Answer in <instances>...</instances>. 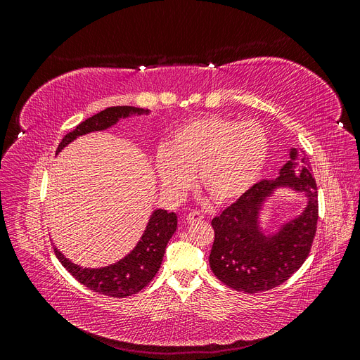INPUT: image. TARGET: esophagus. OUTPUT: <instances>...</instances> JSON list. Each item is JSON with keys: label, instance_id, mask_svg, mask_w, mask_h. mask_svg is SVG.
Returning a JSON list of instances; mask_svg holds the SVG:
<instances>
[{"label": "esophagus", "instance_id": "esophagus-1", "mask_svg": "<svg viewBox=\"0 0 360 360\" xmlns=\"http://www.w3.org/2000/svg\"><path fill=\"white\" fill-rule=\"evenodd\" d=\"M186 219H188V222H197V221L204 219V214H202V212H200V210H192V212L186 216Z\"/></svg>", "mask_w": 360, "mask_h": 360}]
</instances>
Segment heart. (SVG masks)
<instances>
[{"mask_svg": "<svg viewBox=\"0 0 360 360\" xmlns=\"http://www.w3.org/2000/svg\"><path fill=\"white\" fill-rule=\"evenodd\" d=\"M267 153L269 136L259 123L207 115L174 130L167 148L158 151L156 169L172 193L189 189L198 171L204 192L216 202H228L252 186Z\"/></svg>", "mask_w": 360, "mask_h": 360, "instance_id": "1", "label": "heart"}]
</instances>
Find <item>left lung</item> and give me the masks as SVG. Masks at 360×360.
<instances>
[{
	"instance_id": "obj_1",
	"label": "left lung",
	"mask_w": 360,
	"mask_h": 360,
	"mask_svg": "<svg viewBox=\"0 0 360 360\" xmlns=\"http://www.w3.org/2000/svg\"><path fill=\"white\" fill-rule=\"evenodd\" d=\"M291 160L281 168L275 180H261L250 186L236 202L213 217L214 240L210 267L226 287L246 294L275 288L300 269L308 258L319 222V191L307 159ZM276 186H290L304 191L309 205L279 235L267 238L259 231L256 219L259 205Z\"/></svg>"
}]
</instances>
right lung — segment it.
I'll return each mask as SVG.
<instances>
[{"label": "right lung", "instance_id": "right-lung-1", "mask_svg": "<svg viewBox=\"0 0 360 360\" xmlns=\"http://www.w3.org/2000/svg\"><path fill=\"white\" fill-rule=\"evenodd\" d=\"M148 112L143 108L135 106H111L97 112L96 115L86 118L79 123L69 134L64 135L57 148V153L66 147L69 143L85 134L94 132V130H103L115 124L118 118H124L132 114ZM177 228V214L168 213L167 210H156L150 217V222L146 228V233L135 249L126 255L118 263L102 267V269H81L73 264L64 257L60 250L56 249V255L60 263L69 274L81 282L82 285L96 292L110 297H127L139 292L147 287L160 269L163 254H165L167 245Z\"/></svg>", "mask_w": 360, "mask_h": 360}]
</instances>
